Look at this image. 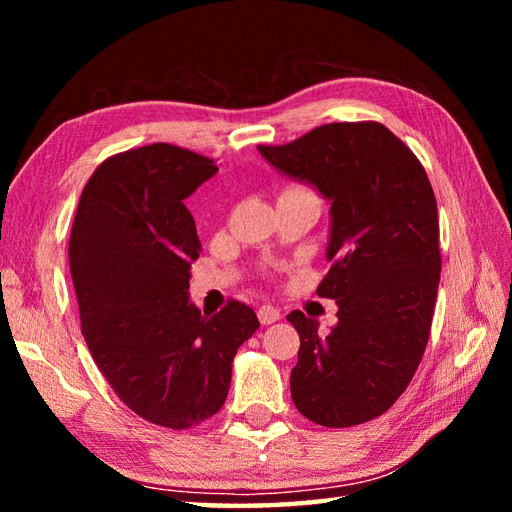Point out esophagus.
Here are the masks:
<instances>
[{"label":"esophagus","mask_w":512,"mask_h":512,"mask_svg":"<svg viewBox=\"0 0 512 512\" xmlns=\"http://www.w3.org/2000/svg\"><path fill=\"white\" fill-rule=\"evenodd\" d=\"M257 317H259V321H262V325H270V323L279 321L281 310L275 308V306H270V303H264V306H259Z\"/></svg>","instance_id":"34e87169"}]
</instances>
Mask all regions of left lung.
Segmentation results:
<instances>
[{"label": "left lung", "instance_id": "obj_1", "mask_svg": "<svg viewBox=\"0 0 512 512\" xmlns=\"http://www.w3.org/2000/svg\"><path fill=\"white\" fill-rule=\"evenodd\" d=\"M279 173L330 202L317 292L334 299L336 325L292 310L301 339L290 394L308 420L354 427L385 413L407 389L429 341L440 284V226L418 158L380 123H330L290 145H259Z\"/></svg>", "mask_w": 512, "mask_h": 512}]
</instances>
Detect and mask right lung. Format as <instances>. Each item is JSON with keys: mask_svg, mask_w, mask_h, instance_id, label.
<instances>
[{"mask_svg": "<svg viewBox=\"0 0 512 512\" xmlns=\"http://www.w3.org/2000/svg\"><path fill=\"white\" fill-rule=\"evenodd\" d=\"M215 173L211 158L167 143L107 158L85 184L70 235L96 367L129 409L169 429L222 409L233 358L259 328L246 303L209 317L189 297L202 244L184 200Z\"/></svg>", "mask_w": 512, "mask_h": 512, "instance_id": "obj_1", "label": "right lung"}]
</instances>
